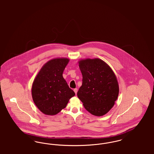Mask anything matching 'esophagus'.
Segmentation results:
<instances>
[{
	"instance_id": "34e87169",
	"label": "esophagus",
	"mask_w": 154,
	"mask_h": 154,
	"mask_svg": "<svg viewBox=\"0 0 154 154\" xmlns=\"http://www.w3.org/2000/svg\"><path fill=\"white\" fill-rule=\"evenodd\" d=\"M74 92H75V95H76V94H77V91H78L77 88H75V89H74Z\"/></svg>"
}]
</instances>
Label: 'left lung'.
<instances>
[{
  "instance_id": "left-lung-1",
  "label": "left lung",
  "mask_w": 154,
  "mask_h": 154,
  "mask_svg": "<svg viewBox=\"0 0 154 154\" xmlns=\"http://www.w3.org/2000/svg\"><path fill=\"white\" fill-rule=\"evenodd\" d=\"M82 83L77 96L85 109L96 116L108 112L117 100L119 86L116 75L100 59L81 60Z\"/></svg>"
}]
</instances>
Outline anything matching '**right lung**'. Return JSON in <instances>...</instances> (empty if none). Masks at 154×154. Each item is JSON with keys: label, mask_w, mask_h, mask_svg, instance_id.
I'll use <instances>...</instances> for the list:
<instances>
[{"label": "right lung", "mask_w": 154, "mask_h": 154, "mask_svg": "<svg viewBox=\"0 0 154 154\" xmlns=\"http://www.w3.org/2000/svg\"><path fill=\"white\" fill-rule=\"evenodd\" d=\"M69 60L67 58H57L48 61L33 81L32 88L33 102L46 115L58 114L75 95L62 76Z\"/></svg>", "instance_id": "obj_1"}]
</instances>
